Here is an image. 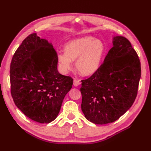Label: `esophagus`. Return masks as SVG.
<instances>
[{
	"instance_id": "34e87169",
	"label": "esophagus",
	"mask_w": 151,
	"mask_h": 151,
	"mask_svg": "<svg viewBox=\"0 0 151 151\" xmlns=\"http://www.w3.org/2000/svg\"><path fill=\"white\" fill-rule=\"evenodd\" d=\"M80 84H81V82H80L79 80H77V79H74V86L75 87L78 86H79Z\"/></svg>"
}]
</instances>
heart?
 I'll use <instances>...</instances> for the list:
<instances>
[{"label": "heart", "mask_w": 151, "mask_h": 151, "mask_svg": "<svg viewBox=\"0 0 151 151\" xmlns=\"http://www.w3.org/2000/svg\"><path fill=\"white\" fill-rule=\"evenodd\" d=\"M105 47L101 40L91 36L72 39L65 45V52H58L57 62L61 72L65 74L76 62L77 71L83 76L96 72L101 65Z\"/></svg>", "instance_id": "obj_1"}]
</instances>
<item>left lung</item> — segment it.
<instances>
[{"label": "left lung", "mask_w": 151, "mask_h": 151, "mask_svg": "<svg viewBox=\"0 0 151 151\" xmlns=\"http://www.w3.org/2000/svg\"><path fill=\"white\" fill-rule=\"evenodd\" d=\"M112 43L98 70L81 81L82 111L95 124L117 120L130 109L137 94L141 76L137 54L123 36H113Z\"/></svg>", "instance_id": "8db88e82"}]
</instances>
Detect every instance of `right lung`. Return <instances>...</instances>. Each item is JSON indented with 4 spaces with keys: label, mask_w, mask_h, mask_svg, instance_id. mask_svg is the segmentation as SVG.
I'll return each mask as SVG.
<instances>
[{
    "label": "right lung",
    "mask_w": 151,
    "mask_h": 151,
    "mask_svg": "<svg viewBox=\"0 0 151 151\" xmlns=\"http://www.w3.org/2000/svg\"><path fill=\"white\" fill-rule=\"evenodd\" d=\"M52 43L36 33L26 37L10 67L11 95L16 106L32 120L48 123L57 117L73 79L57 70Z\"/></svg>",
    "instance_id": "right-lung-1"
}]
</instances>
